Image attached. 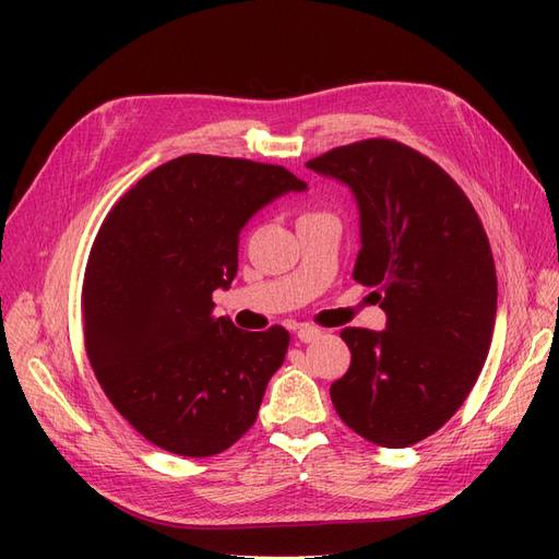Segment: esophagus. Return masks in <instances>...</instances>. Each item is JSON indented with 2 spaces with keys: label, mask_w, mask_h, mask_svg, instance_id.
<instances>
[{
  "label": "esophagus",
  "mask_w": 559,
  "mask_h": 559,
  "mask_svg": "<svg viewBox=\"0 0 559 559\" xmlns=\"http://www.w3.org/2000/svg\"><path fill=\"white\" fill-rule=\"evenodd\" d=\"M296 335H298L300 343H314V341H319V337L324 335V333H321V331L314 329V326H300V329L296 331Z\"/></svg>",
  "instance_id": "34e87169"
}]
</instances>
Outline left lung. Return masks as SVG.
Returning <instances> with one entry per match:
<instances>
[{
  "label": "left lung",
  "mask_w": 559,
  "mask_h": 559,
  "mask_svg": "<svg viewBox=\"0 0 559 559\" xmlns=\"http://www.w3.org/2000/svg\"><path fill=\"white\" fill-rule=\"evenodd\" d=\"M345 183L359 210L354 280L378 286L382 331L347 326L349 370L331 384L345 425L382 448L441 429L476 384L492 343L497 273L480 218L441 167L392 140L306 163Z\"/></svg>",
  "instance_id": "8db88e82"
}]
</instances>
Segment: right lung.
Listing matches in <instances>:
<instances>
[{"label":"right lung","mask_w":559,"mask_h":559,"mask_svg":"<svg viewBox=\"0 0 559 559\" xmlns=\"http://www.w3.org/2000/svg\"><path fill=\"white\" fill-rule=\"evenodd\" d=\"M308 183L277 165L189 154L116 202L83 280V335L105 394L154 445L212 456L257 421L282 326L240 331L212 294L238 275L240 233Z\"/></svg>","instance_id":"1"}]
</instances>
